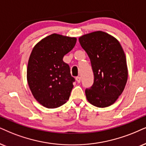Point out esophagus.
Returning <instances> with one entry per match:
<instances>
[{
    "instance_id": "1",
    "label": "esophagus",
    "mask_w": 146,
    "mask_h": 146,
    "mask_svg": "<svg viewBox=\"0 0 146 146\" xmlns=\"http://www.w3.org/2000/svg\"><path fill=\"white\" fill-rule=\"evenodd\" d=\"M75 79H76L77 83H80L81 82V77H76Z\"/></svg>"
}]
</instances>
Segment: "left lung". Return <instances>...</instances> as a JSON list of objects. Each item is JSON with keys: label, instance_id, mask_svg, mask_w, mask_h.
<instances>
[{"label": "left lung", "instance_id": "left-lung-1", "mask_svg": "<svg viewBox=\"0 0 146 146\" xmlns=\"http://www.w3.org/2000/svg\"><path fill=\"white\" fill-rule=\"evenodd\" d=\"M89 56L94 84L86 90V98L99 108L113 104L125 89L128 78L126 56L119 42L111 35L97 31L79 38Z\"/></svg>", "mask_w": 146, "mask_h": 146}]
</instances>
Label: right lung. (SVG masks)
Segmentation results:
<instances>
[{"label":"right lung","instance_id":"add662e5","mask_svg":"<svg viewBox=\"0 0 146 146\" xmlns=\"http://www.w3.org/2000/svg\"><path fill=\"white\" fill-rule=\"evenodd\" d=\"M76 42L74 37L52 34L38 42L31 52L27 83L35 99L46 108H58L69 98L75 79L62 58Z\"/></svg>","mask_w":146,"mask_h":146}]
</instances>
